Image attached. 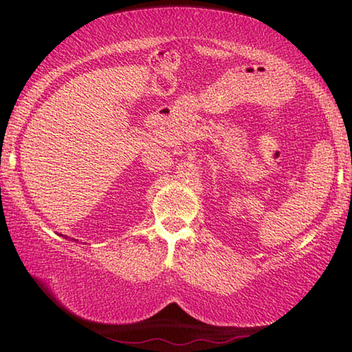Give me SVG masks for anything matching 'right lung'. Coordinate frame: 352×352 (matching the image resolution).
<instances>
[{"mask_svg":"<svg viewBox=\"0 0 352 352\" xmlns=\"http://www.w3.org/2000/svg\"><path fill=\"white\" fill-rule=\"evenodd\" d=\"M60 236H63V234H60ZM65 239H68V236H65ZM76 241V239H74ZM77 242V241H76Z\"/></svg>","mask_w":352,"mask_h":352,"instance_id":"right-lung-1","label":"right lung"}]
</instances>
